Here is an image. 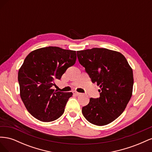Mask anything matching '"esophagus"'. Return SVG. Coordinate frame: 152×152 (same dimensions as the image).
Listing matches in <instances>:
<instances>
[{"label":"esophagus","instance_id":"esophagus-1","mask_svg":"<svg viewBox=\"0 0 152 152\" xmlns=\"http://www.w3.org/2000/svg\"><path fill=\"white\" fill-rule=\"evenodd\" d=\"M73 94H74V95H76V96H79V95H80L82 93H78V92H77L76 91H73Z\"/></svg>","mask_w":152,"mask_h":152}]
</instances>
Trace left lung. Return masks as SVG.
I'll use <instances>...</instances> for the list:
<instances>
[{
	"mask_svg": "<svg viewBox=\"0 0 152 152\" xmlns=\"http://www.w3.org/2000/svg\"><path fill=\"white\" fill-rule=\"evenodd\" d=\"M77 58L93 83L99 86V98H91L82 112L90 123H111L125 110L132 96L133 73L121 53L105 48L77 51Z\"/></svg>",
	"mask_w": 152,
	"mask_h": 152,
	"instance_id": "8db88e82",
	"label": "left lung"
}]
</instances>
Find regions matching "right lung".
Listing matches in <instances>:
<instances>
[{"mask_svg":"<svg viewBox=\"0 0 152 152\" xmlns=\"http://www.w3.org/2000/svg\"><path fill=\"white\" fill-rule=\"evenodd\" d=\"M75 50L58 47L42 48L31 52L18 72L20 96L32 116L42 122L60 117L72 93L53 89L67 68L75 63Z\"/></svg>","mask_w":152,"mask_h":152,"instance_id":"obj_1","label":"right lung"}]
</instances>
